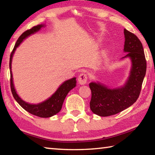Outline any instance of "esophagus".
I'll list each match as a JSON object with an SVG mask.
<instances>
[{
	"mask_svg": "<svg viewBox=\"0 0 155 155\" xmlns=\"http://www.w3.org/2000/svg\"><path fill=\"white\" fill-rule=\"evenodd\" d=\"M87 74L85 72H83L80 74V75L78 76V81L81 85H84V84H86L87 82Z\"/></svg>",
	"mask_w": 155,
	"mask_h": 155,
	"instance_id": "34e87169",
	"label": "esophagus"
}]
</instances>
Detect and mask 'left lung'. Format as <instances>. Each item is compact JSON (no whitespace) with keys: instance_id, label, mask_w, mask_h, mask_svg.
I'll list each match as a JSON object with an SVG mask.
<instances>
[{"instance_id":"1","label":"left lung","mask_w":155,"mask_h":155,"mask_svg":"<svg viewBox=\"0 0 155 155\" xmlns=\"http://www.w3.org/2000/svg\"><path fill=\"white\" fill-rule=\"evenodd\" d=\"M124 57L132 61L130 74L124 87L109 89L100 83H91L90 109L94 114L106 117L115 115L135 103L140 96L146 72V60L142 44L134 33L124 28Z\"/></svg>"}]
</instances>
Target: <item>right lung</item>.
Instances as JSON below:
<instances>
[{
    "instance_id": "obj_1",
    "label": "right lung",
    "mask_w": 155,
    "mask_h": 155,
    "mask_svg": "<svg viewBox=\"0 0 155 155\" xmlns=\"http://www.w3.org/2000/svg\"><path fill=\"white\" fill-rule=\"evenodd\" d=\"M42 27H44L43 25L35 26V27H32L30 28V29L25 31V32L19 37V38L18 39L16 43L15 44L14 48L13 49L11 54H10V70L12 69V60L13 54H14L17 47L20 45V43L22 42L24 39H25L28 35H31V34L38 31ZM76 83H77L76 78H72L71 79L65 81V82L58 88V90L56 91V92L54 93L51 98L46 100V101L38 104H31L26 103L25 101H23L18 96L16 91H15L14 89V83H13L12 79V73L11 70H10V86H11L12 93L13 94L14 98H15V101L18 102V103L19 104L23 109L26 110V111L30 113L31 114L40 117H49L57 114V113H59L60 111V110L61 109L62 104L64 103V101L65 97L67 96V94L72 89L75 87Z\"/></svg>"
}]
</instances>
